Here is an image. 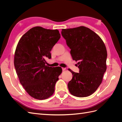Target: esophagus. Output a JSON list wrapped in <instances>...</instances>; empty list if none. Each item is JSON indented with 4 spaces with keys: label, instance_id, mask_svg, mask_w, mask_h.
Listing matches in <instances>:
<instances>
[{
    "label": "esophagus",
    "instance_id": "34e87169",
    "mask_svg": "<svg viewBox=\"0 0 122 122\" xmlns=\"http://www.w3.org/2000/svg\"><path fill=\"white\" fill-rule=\"evenodd\" d=\"M66 69H66V68H62V71H64V70H66Z\"/></svg>",
    "mask_w": 122,
    "mask_h": 122
}]
</instances>
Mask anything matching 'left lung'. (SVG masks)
Wrapping results in <instances>:
<instances>
[{"label":"left lung","mask_w":122,"mask_h":122,"mask_svg":"<svg viewBox=\"0 0 122 122\" xmlns=\"http://www.w3.org/2000/svg\"><path fill=\"white\" fill-rule=\"evenodd\" d=\"M61 35L71 49L73 60L78 61L79 73L69 69L73 75L68 83L70 93L78 97L89 96L101 84L106 72L105 44L97 34L84 26L62 29Z\"/></svg>","instance_id":"8db88e82"}]
</instances>
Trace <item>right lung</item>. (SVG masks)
Masks as SVG:
<instances>
[{"label": "right lung", "mask_w": 122, "mask_h": 122, "mask_svg": "<svg viewBox=\"0 0 122 122\" xmlns=\"http://www.w3.org/2000/svg\"><path fill=\"white\" fill-rule=\"evenodd\" d=\"M61 38L57 29L34 27L23 35L14 55V66L20 83L31 97L48 98L54 93L55 85L62 72L60 67L46 65V58Z\"/></svg>", "instance_id": "1"}]
</instances>
